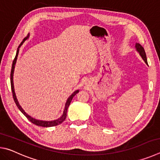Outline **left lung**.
I'll use <instances>...</instances> for the list:
<instances>
[{
	"mask_svg": "<svg viewBox=\"0 0 160 160\" xmlns=\"http://www.w3.org/2000/svg\"><path fill=\"white\" fill-rule=\"evenodd\" d=\"M135 47H136L137 51L140 53V56H142V58L143 60H144L145 63L148 64L147 57H146V53H145V51L144 48H143L140 44H136V45H135Z\"/></svg>",
	"mask_w": 160,
	"mask_h": 160,
	"instance_id": "left-lung-1",
	"label": "left lung"
}]
</instances>
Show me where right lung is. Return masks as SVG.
Here are the masks:
<instances>
[{"instance_id": "1", "label": "right lung", "mask_w": 160, "mask_h": 160, "mask_svg": "<svg viewBox=\"0 0 160 160\" xmlns=\"http://www.w3.org/2000/svg\"><path fill=\"white\" fill-rule=\"evenodd\" d=\"M28 36H27L25 39H23V41L21 42V44L19 45V47L18 48V50H17V53H16V56L14 58V60H13L12 62V69H11V72H10V85H11V90H12V97H13V99H14L15 104L17 105V107L20 110V112L23 113L24 115H25L27 118H28V120L29 121H31L32 123L35 124V125L37 126H42V127H52V126H58L59 124H61L63 122L65 121V119L66 118V116H67V110H68V108L69 105L70 104V102H71L72 98H73V97L77 93H78V92L79 90H76L75 92H74L73 93H72L70 97L68 98V99L67 100L66 102V107H65V109H64V112L63 115H62L61 117L60 118L57 119V120H55V121H39V120H37V119H34L33 118H32L31 116H29V115L27 114V113L25 112V111H24L22 109V107L20 106V104H19V103L17 100V98H16V96H15V92H14V87H13V81H12V77H13V72H14V68H15V65L16 63V61H17V58H18V53H19V48L21 47V45L23 44V42L25 41V40L28 39Z\"/></svg>"}]
</instances>
